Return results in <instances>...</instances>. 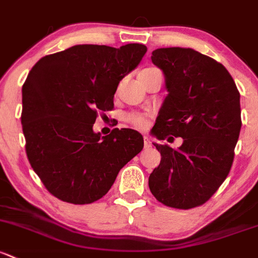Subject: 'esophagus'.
I'll return each instance as SVG.
<instances>
[{
    "instance_id": "obj_1",
    "label": "esophagus",
    "mask_w": 258,
    "mask_h": 258,
    "mask_svg": "<svg viewBox=\"0 0 258 258\" xmlns=\"http://www.w3.org/2000/svg\"><path fill=\"white\" fill-rule=\"evenodd\" d=\"M143 142H145V148L152 147V142H151V140L148 137H145V141H143Z\"/></svg>"
}]
</instances>
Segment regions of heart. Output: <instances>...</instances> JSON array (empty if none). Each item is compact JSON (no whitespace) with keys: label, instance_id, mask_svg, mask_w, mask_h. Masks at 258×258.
Returning <instances> with one entry per match:
<instances>
[{"label":"heart","instance_id":"1","mask_svg":"<svg viewBox=\"0 0 258 258\" xmlns=\"http://www.w3.org/2000/svg\"><path fill=\"white\" fill-rule=\"evenodd\" d=\"M156 70H157V69H154V68H147V69L142 70V72H141V74H142V73L156 72ZM130 121H131L132 123L135 124V126L138 127V128H143V127L146 126V123H147V121H146V118L143 117V116H141V115H134V116H131V117H130Z\"/></svg>","mask_w":258,"mask_h":258}]
</instances>
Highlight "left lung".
<instances>
[{
	"mask_svg": "<svg viewBox=\"0 0 258 258\" xmlns=\"http://www.w3.org/2000/svg\"><path fill=\"white\" fill-rule=\"evenodd\" d=\"M151 59L163 72L168 91L154 136L172 135L183 143L178 150L154 143L162 158L148 185L167 207H199L231 169L241 130L240 93L224 65L191 48H159Z\"/></svg>",
	"mask_w": 258,
	"mask_h": 258,
	"instance_id": "obj_1",
	"label": "left lung"
}]
</instances>
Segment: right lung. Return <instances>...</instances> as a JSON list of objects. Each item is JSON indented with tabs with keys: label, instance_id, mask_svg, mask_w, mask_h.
Instances as JSON below:
<instances>
[{
	"label": "right lung",
	"instance_id": "obj_1",
	"mask_svg": "<svg viewBox=\"0 0 258 258\" xmlns=\"http://www.w3.org/2000/svg\"><path fill=\"white\" fill-rule=\"evenodd\" d=\"M147 47L79 44L43 56L22 88V128L34 172L51 195L90 204L110 190L118 172L143 148L131 128L95 134L99 111L112 110L118 83Z\"/></svg>",
	"mask_w": 258,
	"mask_h": 258
}]
</instances>
